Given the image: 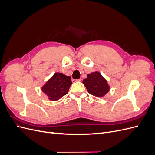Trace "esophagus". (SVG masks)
<instances>
[{"instance_id": "34e87169", "label": "esophagus", "mask_w": 155, "mask_h": 155, "mask_svg": "<svg viewBox=\"0 0 155 155\" xmlns=\"http://www.w3.org/2000/svg\"><path fill=\"white\" fill-rule=\"evenodd\" d=\"M73 82H77V81H81V79H73L72 80Z\"/></svg>"}]
</instances>
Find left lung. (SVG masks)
I'll use <instances>...</instances> for the list:
<instances>
[{"instance_id":"8db88e82","label":"left lung","mask_w":155,"mask_h":155,"mask_svg":"<svg viewBox=\"0 0 155 155\" xmlns=\"http://www.w3.org/2000/svg\"><path fill=\"white\" fill-rule=\"evenodd\" d=\"M83 83L89 94L98 97L105 96L110 89L107 81L97 71L87 74V78L83 79Z\"/></svg>"}]
</instances>
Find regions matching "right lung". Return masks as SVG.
I'll return each instance as SVG.
<instances>
[{"instance_id":"obj_1","label":"right lung","mask_w":155,"mask_h":155,"mask_svg":"<svg viewBox=\"0 0 155 155\" xmlns=\"http://www.w3.org/2000/svg\"><path fill=\"white\" fill-rule=\"evenodd\" d=\"M72 84L70 76L56 72L44 84L41 90L49 100L57 101L67 94Z\"/></svg>"}]
</instances>
